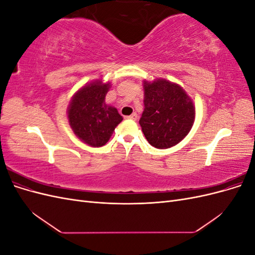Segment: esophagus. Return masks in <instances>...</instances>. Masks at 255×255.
Listing matches in <instances>:
<instances>
[{
	"mask_svg": "<svg viewBox=\"0 0 255 255\" xmlns=\"http://www.w3.org/2000/svg\"><path fill=\"white\" fill-rule=\"evenodd\" d=\"M137 114L136 113H133L130 116H127V117H125L126 119H132V120H137Z\"/></svg>",
	"mask_w": 255,
	"mask_h": 255,
	"instance_id": "34e87169",
	"label": "esophagus"
}]
</instances>
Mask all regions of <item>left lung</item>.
<instances>
[{
    "mask_svg": "<svg viewBox=\"0 0 255 255\" xmlns=\"http://www.w3.org/2000/svg\"><path fill=\"white\" fill-rule=\"evenodd\" d=\"M144 110L139 125L146 140L157 149L181 142L194 126L196 107L181 85L166 79L143 80Z\"/></svg>",
    "mask_w": 255,
    "mask_h": 255,
    "instance_id": "left-lung-1",
    "label": "left lung"
}]
</instances>
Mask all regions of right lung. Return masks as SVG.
<instances>
[{
	"instance_id": "right-lung-1",
	"label": "right lung",
	"mask_w": 255,
	"mask_h": 255,
	"mask_svg": "<svg viewBox=\"0 0 255 255\" xmlns=\"http://www.w3.org/2000/svg\"><path fill=\"white\" fill-rule=\"evenodd\" d=\"M111 82L95 80L85 84L68 105V121L73 133L90 146H102L123 120L116 107L105 103Z\"/></svg>"
}]
</instances>
